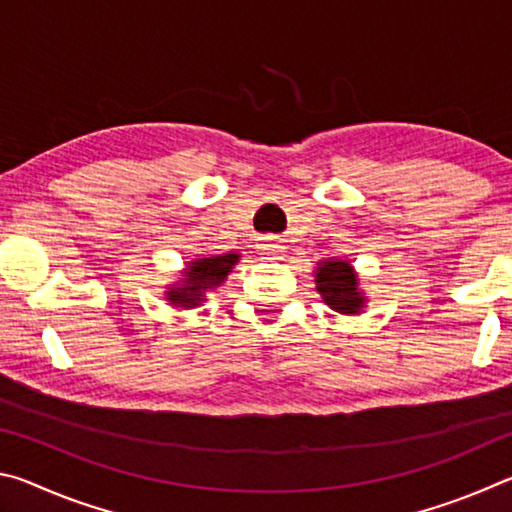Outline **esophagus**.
<instances>
[{
	"mask_svg": "<svg viewBox=\"0 0 512 512\" xmlns=\"http://www.w3.org/2000/svg\"><path fill=\"white\" fill-rule=\"evenodd\" d=\"M257 250L259 255H264L266 259H280L284 255V250H287V246H284V241H280L273 235H264L257 239Z\"/></svg>",
	"mask_w": 512,
	"mask_h": 512,
	"instance_id": "1",
	"label": "esophagus"
}]
</instances>
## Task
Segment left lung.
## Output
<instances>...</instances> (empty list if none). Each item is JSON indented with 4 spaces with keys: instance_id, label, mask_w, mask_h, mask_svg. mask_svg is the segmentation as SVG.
Returning a JSON list of instances; mask_svg holds the SVG:
<instances>
[{
    "instance_id": "left-lung-1",
    "label": "left lung",
    "mask_w": 512,
    "mask_h": 512,
    "mask_svg": "<svg viewBox=\"0 0 512 512\" xmlns=\"http://www.w3.org/2000/svg\"><path fill=\"white\" fill-rule=\"evenodd\" d=\"M316 284L323 300L341 314H357L363 305L357 291V275L345 262H323L316 271Z\"/></svg>"
}]
</instances>
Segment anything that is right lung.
Listing matches in <instances>:
<instances>
[{"instance_id": "right-lung-1", "label": "right lung", "mask_w": 512, "mask_h": 512, "mask_svg": "<svg viewBox=\"0 0 512 512\" xmlns=\"http://www.w3.org/2000/svg\"><path fill=\"white\" fill-rule=\"evenodd\" d=\"M239 255H216L198 259L187 268V280L183 287H176L169 291V300L176 305H198L203 300V293L212 287H219L225 280V275L230 273V268L235 266Z\"/></svg>"}]
</instances>
